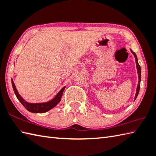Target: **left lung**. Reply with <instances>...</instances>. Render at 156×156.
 Masks as SVG:
<instances>
[{
	"mask_svg": "<svg viewBox=\"0 0 156 156\" xmlns=\"http://www.w3.org/2000/svg\"><path fill=\"white\" fill-rule=\"evenodd\" d=\"M132 54H133L135 56V62H136V64H137V72H138V76H139V82H138V85H137V90H136V94H135V100L136 99L137 95L139 94V92H140V82H141V67L140 64H138V61H137V55L136 54H135V53L131 50Z\"/></svg>",
	"mask_w": 156,
	"mask_h": 156,
	"instance_id": "1",
	"label": "left lung"
}]
</instances>
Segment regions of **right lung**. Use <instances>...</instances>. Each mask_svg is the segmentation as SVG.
Returning <instances> with one entry per match:
<instances>
[{
    "label": "right lung",
    "instance_id": "1",
    "mask_svg": "<svg viewBox=\"0 0 156 156\" xmlns=\"http://www.w3.org/2000/svg\"><path fill=\"white\" fill-rule=\"evenodd\" d=\"M11 82H12L13 90H14L15 94L16 95V98H18V100L21 102V103L24 106L25 108L27 109V111L31 112H35V113H43V112H47L50 110V109H51L52 108L55 107V106L59 103V101H60L63 92H64V89L66 88V87L62 88L61 89V90L59 91L57 94H56L55 97L53 98L52 100L49 101L47 102H42V103H29V102H26L24 99L20 96L19 92H17V90H16L12 80H11Z\"/></svg>",
    "mask_w": 156,
    "mask_h": 156
}]
</instances>
